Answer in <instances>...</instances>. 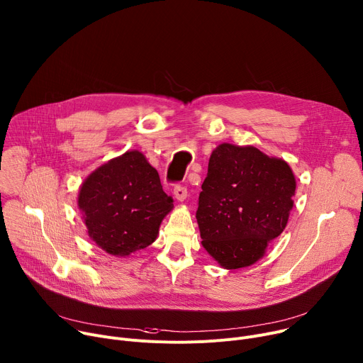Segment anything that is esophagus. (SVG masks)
Instances as JSON below:
<instances>
[{
	"mask_svg": "<svg viewBox=\"0 0 363 363\" xmlns=\"http://www.w3.org/2000/svg\"><path fill=\"white\" fill-rule=\"evenodd\" d=\"M174 195H175V199H177L178 201H184V200L186 199V195H188L186 186H184V185H175V188H174Z\"/></svg>",
	"mask_w": 363,
	"mask_h": 363,
	"instance_id": "esophagus-1",
	"label": "esophagus"
}]
</instances>
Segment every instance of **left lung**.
Segmentation results:
<instances>
[{"instance_id": "8db88e82", "label": "left lung", "mask_w": 363, "mask_h": 363, "mask_svg": "<svg viewBox=\"0 0 363 363\" xmlns=\"http://www.w3.org/2000/svg\"><path fill=\"white\" fill-rule=\"evenodd\" d=\"M196 221L204 249L225 269L252 265L288 223L295 178L282 159L220 145L201 185Z\"/></svg>"}]
</instances>
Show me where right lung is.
I'll list each match as a JSON object with an SVG mask.
<instances>
[{
	"instance_id": "obj_1",
	"label": "right lung",
	"mask_w": 363,
	"mask_h": 363,
	"mask_svg": "<svg viewBox=\"0 0 363 363\" xmlns=\"http://www.w3.org/2000/svg\"><path fill=\"white\" fill-rule=\"evenodd\" d=\"M78 206L89 238L110 255L128 256L155 242L174 200L143 153L131 150L85 179Z\"/></svg>"
}]
</instances>
